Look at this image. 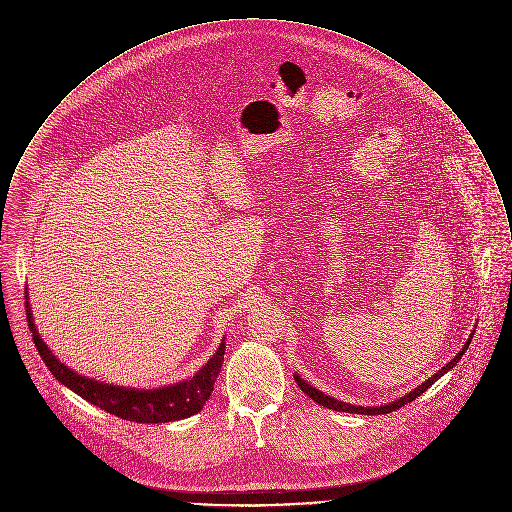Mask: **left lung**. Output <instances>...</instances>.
Listing matches in <instances>:
<instances>
[{"label":"left lung","mask_w":512,"mask_h":512,"mask_svg":"<svg viewBox=\"0 0 512 512\" xmlns=\"http://www.w3.org/2000/svg\"><path fill=\"white\" fill-rule=\"evenodd\" d=\"M471 339H473V333H471V337L467 339V343L463 345V349L447 363L445 366H441V370H438L436 374H432L426 382H422L418 388H414L412 392H408L406 396H402V398H398V400H394V402H390V404H384V406H353V404H347V402H341V400H335V398H331V396H327V394H323L321 390H317V388H313L311 384H307L305 380H301L297 374H293V378H295V382H297V386L311 398V400H315L317 404H321V406H325V408H329V410H335V412H349V414H366V416H376V414H388V412H394V410H398V408H402L404 404H408V402H412V400H416L418 396H422L438 378H441L449 368H453V366L459 363V359L463 357V353L467 351V347H469V343H471Z\"/></svg>","instance_id":"obj_1"}]
</instances>
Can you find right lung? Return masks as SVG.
Masks as SVG:
<instances>
[{"instance_id": "1", "label": "right lung", "mask_w": 512, "mask_h": 512, "mask_svg": "<svg viewBox=\"0 0 512 512\" xmlns=\"http://www.w3.org/2000/svg\"><path fill=\"white\" fill-rule=\"evenodd\" d=\"M25 305H27L29 329L33 333V343L43 363L61 384L71 388L74 394H78L86 402L102 408L104 412L114 414L122 420L140 422V424H165V422L183 420L201 412L205 402L211 398L215 380L219 376L220 366L224 361V341L220 343L217 353L189 380L163 386V388H153V390L124 388V386L98 382L94 378H86L71 370L69 366L63 365L39 337L37 327L33 323L31 307L29 303Z\"/></svg>"}]
</instances>
